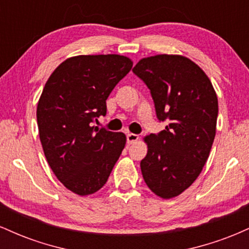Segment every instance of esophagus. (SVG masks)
<instances>
[{"mask_svg": "<svg viewBox=\"0 0 249 249\" xmlns=\"http://www.w3.org/2000/svg\"><path fill=\"white\" fill-rule=\"evenodd\" d=\"M126 139H127V144L131 145V144H134L139 139L138 134H134V133H128L126 136Z\"/></svg>", "mask_w": 249, "mask_h": 249, "instance_id": "obj_1", "label": "esophagus"}]
</instances>
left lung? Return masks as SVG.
<instances>
[{
  "label": "left lung",
  "instance_id": "8db88e82",
  "mask_svg": "<svg viewBox=\"0 0 249 249\" xmlns=\"http://www.w3.org/2000/svg\"><path fill=\"white\" fill-rule=\"evenodd\" d=\"M133 73L150 89L165 130L145 137L142 178L157 196H179L198 178L215 137L218 98L206 73L184 56L142 58Z\"/></svg>",
  "mask_w": 249,
  "mask_h": 249
}]
</instances>
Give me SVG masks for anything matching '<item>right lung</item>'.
I'll list each match as a JSON object with an SVG mask.
<instances>
[{"label": "right lung", "mask_w": 249, "mask_h": 249, "mask_svg": "<svg viewBox=\"0 0 249 249\" xmlns=\"http://www.w3.org/2000/svg\"><path fill=\"white\" fill-rule=\"evenodd\" d=\"M131 68L125 56H76L45 83L37 105L39 139L53 172L73 193L101 190L121 157L125 134L93 123L107 115L108 95Z\"/></svg>", "instance_id": "1"}]
</instances>
